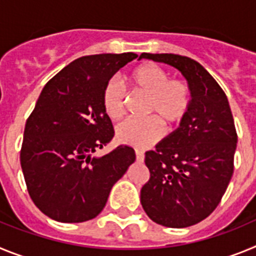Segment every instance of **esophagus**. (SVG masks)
Here are the masks:
<instances>
[{"label": "esophagus", "instance_id": "34e87169", "mask_svg": "<svg viewBox=\"0 0 256 256\" xmlns=\"http://www.w3.org/2000/svg\"><path fill=\"white\" fill-rule=\"evenodd\" d=\"M136 158H137V162H144V152L140 150H136Z\"/></svg>", "mask_w": 256, "mask_h": 256}]
</instances>
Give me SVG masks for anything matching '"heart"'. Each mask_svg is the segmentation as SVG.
<instances>
[{
	"instance_id": "obj_1",
	"label": "heart",
	"mask_w": 256,
	"mask_h": 256,
	"mask_svg": "<svg viewBox=\"0 0 256 256\" xmlns=\"http://www.w3.org/2000/svg\"><path fill=\"white\" fill-rule=\"evenodd\" d=\"M130 82L136 92L148 96V114L155 115L144 120H126L116 128L122 144L146 148L162 136V122L178 124L188 114L191 90L182 79H169L168 73L159 65L142 64L130 74ZM102 108L112 120L120 119L126 108V94L116 80H108L102 92ZM159 117V121L157 118Z\"/></svg>"
}]
</instances>
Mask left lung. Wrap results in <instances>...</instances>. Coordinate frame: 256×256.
<instances>
[{
    "label": "left lung",
    "instance_id": "left-lung-1",
    "mask_svg": "<svg viewBox=\"0 0 256 256\" xmlns=\"http://www.w3.org/2000/svg\"><path fill=\"white\" fill-rule=\"evenodd\" d=\"M141 58L177 69L191 90L188 114L177 130L144 154L150 180L141 204L151 220L184 228L209 216L234 174L237 134L228 98L198 61L174 54H141Z\"/></svg>",
    "mask_w": 256,
    "mask_h": 256
}]
</instances>
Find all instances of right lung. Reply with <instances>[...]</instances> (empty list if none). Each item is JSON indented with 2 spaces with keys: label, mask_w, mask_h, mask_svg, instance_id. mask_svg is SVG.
<instances>
[{
  "label": "right lung",
  "mask_w": 256,
  "mask_h": 256,
  "mask_svg": "<svg viewBox=\"0 0 256 256\" xmlns=\"http://www.w3.org/2000/svg\"><path fill=\"white\" fill-rule=\"evenodd\" d=\"M136 54L83 56L40 92L24 130L20 164L32 200L48 218L80 223L102 212L108 194L136 160L126 144L94 156L114 137L102 108L106 83Z\"/></svg>",
  "instance_id": "add662e5"
}]
</instances>
